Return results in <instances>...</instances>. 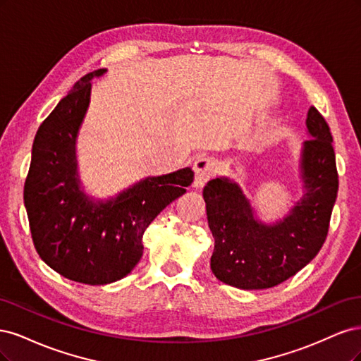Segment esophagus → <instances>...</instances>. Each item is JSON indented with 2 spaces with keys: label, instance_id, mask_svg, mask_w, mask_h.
Masks as SVG:
<instances>
[{
  "label": "esophagus",
  "instance_id": "esophagus-1",
  "mask_svg": "<svg viewBox=\"0 0 361 361\" xmlns=\"http://www.w3.org/2000/svg\"><path fill=\"white\" fill-rule=\"evenodd\" d=\"M195 171V188H202V185L210 180L216 173V161L210 157H200L193 164Z\"/></svg>",
  "mask_w": 361,
  "mask_h": 361
}]
</instances>
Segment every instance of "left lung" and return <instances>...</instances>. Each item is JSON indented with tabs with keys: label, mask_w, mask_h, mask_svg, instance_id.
I'll use <instances>...</instances> for the list:
<instances>
[{
	"label": "left lung",
	"mask_w": 361,
	"mask_h": 361,
	"mask_svg": "<svg viewBox=\"0 0 361 361\" xmlns=\"http://www.w3.org/2000/svg\"><path fill=\"white\" fill-rule=\"evenodd\" d=\"M306 124L310 139L301 154L306 192L282 222L255 220L250 202L228 178H214L204 188L214 237L212 271L224 283L241 289L276 286L315 258L327 238L339 188L333 136L317 108L309 109Z\"/></svg>",
	"instance_id": "left-lung-1"
}]
</instances>
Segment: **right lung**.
I'll use <instances>...</instances> for the list:
<instances>
[{"label":"right lung","instance_id":"add662e5","mask_svg":"<svg viewBox=\"0 0 361 361\" xmlns=\"http://www.w3.org/2000/svg\"><path fill=\"white\" fill-rule=\"evenodd\" d=\"M80 78L37 130L24 185L31 237L40 258L73 282L106 285L129 274L142 257V234L193 181L190 168L148 177L106 202L79 189L75 141L90 102Z\"/></svg>","mask_w":361,"mask_h":361}]
</instances>
